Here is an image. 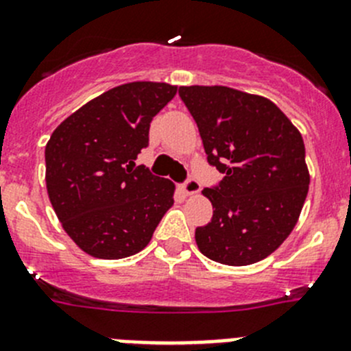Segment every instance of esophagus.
Returning a JSON list of instances; mask_svg holds the SVG:
<instances>
[{
	"label": "esophagus",
	"instance_id": "obj_1",
	"mask_svg": "<svg viewBox=\"0 0 351 351\" xmlns=\"http://www.w3.org/2000/svg\"><path fill=\"white\" fill-rule=\"evenodd\" d=\"M182 189H183V192H185V194H187V195L197 194V192L201 191V183H199L197 180L194 178V176H189V178L185 180V182H183Z\"/></svg>",
	"mask_w": 351,
	"mask_h": 351
}]
</instances>
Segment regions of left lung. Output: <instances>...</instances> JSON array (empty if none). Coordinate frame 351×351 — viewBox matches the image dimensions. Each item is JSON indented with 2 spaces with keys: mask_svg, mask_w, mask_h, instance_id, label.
I'll use <instances>...</instances> for the list:
<instances>
[{
  "mask_svg": "<svg viewBox=\"0 0 351 351\" xmlns=\"http://www.w3.org/2000/svg\"><path fill=\"white\" fill-rule=\"evenodd\" d=\"M210 166L223 175L203 194L213 217L195 229L201 254L227 266L266 258L292 232L308 194L301 132L262 96L222 85L180 87Z\"/></svg>",
  "mask_w": 351,
  "mask_h": 351,
  "instance_id": "1",
  "label": "left lung"
}]
</instances>
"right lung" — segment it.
Wrapping results in <instances>:
<instances>
[{
  "instance_id": "right-lung-1",
  "label": "right lung",
  "mask_w": 351,
  "mask_h": 351,
  "mask_svg": "<svg viewBox=\"0 0 351 351\" xmlns=\"http://www.w3.org/2000/svg\"><path fill=\"white\" fill-rule=\"evenodd\" d=\"M175 94V85L157 82L119 85L52 132L45 147L47 192L64 230L85 254H138L173 206V182L134 160L148 147L152 119Z\"/></svg>"
}]
</instances>
